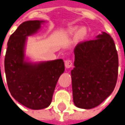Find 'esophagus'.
Returning <instances> with one entry per match:
<instances>
[{
  "mask_svg": "<svg viewBox=\"0 0 125 125\" xmlns=\"http://www.w3.org/2000/svg\"><path fill=\"white\" fill-rule=\"evenodd\" d=\"M73 65V63L71 60H67L66 61H65V66L66 68H70Z\"/></svg>",
  "mask_w": 125,
  "mask_h": 125,
  "instance_id": "34e87169",
  "label": "esophagus"
}]
</instances>
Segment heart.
<instances>
[{"label":"heart","instance_id":"obj_1","mask_svg":"<svg viewBox=\"0 0 125 125\" xmlns=\"http://www.w3.org/2000/svg\"><path fill=\"white\" fill-rule=\"evenodd\" d=\"M69 33L70 35H75L77 34V37L79 40H83L84 39L86 35H87V29L85 27H82L80 29H79L78 27H72L69 30Z\"/></svg>","mask_w":125,"mask_h":125}]
</instances>
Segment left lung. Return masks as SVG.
I'll list each match as a JSON object with an SVG mask.
<instances>
[{
  "label": "left lung",
  "mask_w": 125,
  "mask_h": 125,
  "mask_svg": "<svg viewBox=\"0 0 125 125\" xmlns=\"http://www.w3.org/2000/svg\"><path fill=\"white\" fill-rule=\"evenodd\" d=\"M75 67L71 71L73 102L77 107H96L112 93L118 76L115 44L102 32L95 39L81 42L74 49Z\"/></svg>",
  "instance_id": "left-lung-1"
}]
</instances>
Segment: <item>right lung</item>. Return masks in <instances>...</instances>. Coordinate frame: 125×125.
<instances>
[{
	"label": "right lung",
	"mask_w": 125,
	"mask_h": 125,
	"mask_svg": "<svg viewBox=\"0 0 125 125\" xmlns=\"http://www.w3.org/2000/svg\"><path fill=\"white\" fill-rule=\"evenodd\" d=\"M44 21H27L9 38L4 58L8 89L16 100L32 109L48 107L59 77L65 71L62 59L31 63L25 60L27 37L35 34Z\"/></svg>",
	"instance_id": "add662e5"
}]
</instances>
